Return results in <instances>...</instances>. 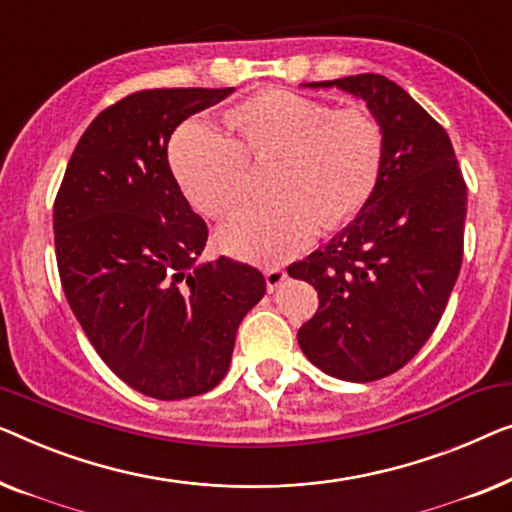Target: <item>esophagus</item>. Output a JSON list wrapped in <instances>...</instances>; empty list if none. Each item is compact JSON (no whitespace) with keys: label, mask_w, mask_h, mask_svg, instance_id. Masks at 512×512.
<instances>
[{"label":"esophagus","mask_w":512,"mask_h":512,"mask_svg":"<svg viewBox=\"0 0 512 512\" xmlns=\"http://www.w3.org/2000/svg\"><path fill=\"white\" fill-rule=\"evenodd\" d=\"M264 278H266V287H269V292H273L285 283L287 271L283 269V266H269V269L264 271Z\"/></svg>","instance_id":"esophagus-1"}]
</instances>
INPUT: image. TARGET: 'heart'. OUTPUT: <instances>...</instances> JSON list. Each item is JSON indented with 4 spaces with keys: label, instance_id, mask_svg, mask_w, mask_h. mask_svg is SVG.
<instances>
[{
    "label": "heart",
    "instance_id": "b5f03b06",
    "mask_svg": "<svg viewBox=\"0 0 512 512\" xmlns=\"http://www.w3.org/2000/svg\"><path fill=\"white\" fill-rule=\"evenodd\" d=\"M227 129L192 118L171 141V167L190 204L222 218L248 197L250 160L273 167L278 199L248 204L220 229L225 250L255 262H280L304 250L320 225L355 218L376 190L383 129L359 106L331 109L287 90L257 95L229 113Z\"/></svg>",
    "mask_w": 512,
    "mask_h": 512
}]
</instances>
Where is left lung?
Segmentation results:
<instances>
[{"label": "left lung", "instance_id": "left-lung-1", "mask_svg": "<svg viewBox=\"0 0 512 512\" xmlns=\"http://www.w3.org/2000/svg\"><path fill=\"white\" fill-rule=\"evenodd\" d=\"M306 88L350 92L383 129L380 176L362 211L325 248L287 266L320 299L297 334L304 355L329 376L371 383L406 366L448 306L462 269L466 183L448 132L390 78Z\"/></svg>", "mask_w": 512, "mask_h": 512}]
</instances>
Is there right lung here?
<instances>
[{"instance_id": "1", "label": "right lung", "mask_w": 512, "mask_h": 512, "mask_svg": "<svg viewBox=\"0 0 512 512\" xmlns=\"http://www.w3.org/2000/svg\"><path fill=\"white\" fill-rule=\"evenodd\" d=\"M232 92L157 88L120 99L83 132L55 197L71 311L115 376L153 399L213 390L236 329L266 292L255 266L197 262L208 227L169 167L174 129Z\"/></svg>"}]
</instances>
